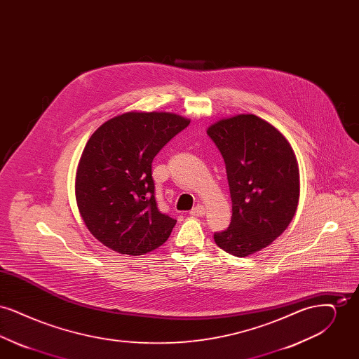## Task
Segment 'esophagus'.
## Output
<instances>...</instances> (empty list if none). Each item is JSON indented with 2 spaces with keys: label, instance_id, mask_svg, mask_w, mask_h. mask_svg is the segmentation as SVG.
<instances>
[{
  "label": "esophagus",
  "instance_id": "esophagus-1",
  "mask_svg": "<svg viewBox=\"0 0 359 359\" xmlns=\"http://www.w3.org/2000/svg\"><path fill=\"white\" fill-rule=\"evenodd\" d=\"M189 214H191L192 217H203V215L205 214V205H195V207H194V208L189 211Z\"/></svg>",
  "mask_w": 359,
  "mask_h": 359
}]
</instances>
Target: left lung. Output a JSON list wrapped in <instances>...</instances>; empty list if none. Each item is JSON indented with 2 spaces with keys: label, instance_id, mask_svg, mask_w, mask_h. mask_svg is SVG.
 Segmentation results:
<instances>
[{
  "label": "left lung",
  "instance_id": "8db88e82",
  "mask_svg": "<svg viewBox=\"0 0 359 359\" xmlns=\"http://www.w3.org/2000/svg\"><path fill=\"white\" fill-rule=\"evenodd\" d=\"M207 135L222 154L233 203L230 226L214 241L233 256H250L280 237L294 217L296 156L287 138L255 114L219 120Z\"/></svg>",
  "mask_w": 359,
  "mask_h": 359
}]
</instances>
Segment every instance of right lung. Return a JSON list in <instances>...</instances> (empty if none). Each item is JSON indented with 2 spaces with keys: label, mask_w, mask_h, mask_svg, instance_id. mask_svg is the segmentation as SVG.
<instances>
[{
  "label": "right lung",
  "mask_w": 359,
  "mask_h": 359,
  "mask_svg": "<svg viewBox=\"0 0 359 359\" xmlns=\"http://www.w3.org/2000/svg\"><path fill=\"white\" fill-rule=\"evenodd\" d=\"M188 123L173 113L129 111L90 137L76 170L75 196L88 231L104 246L141 256L171 236L176 219L157 208L152 161Z\"/></svg>",
  "instance_id": "right-lung-1"
}]
</instances>
